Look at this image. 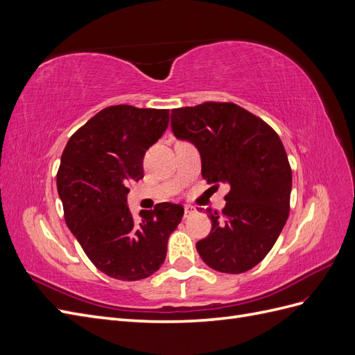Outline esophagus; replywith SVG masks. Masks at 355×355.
Returning a JSON list of instances; mask_svg holds the SVG:
<instances>
[{
	"instance_id": "1",
	"label": "esophagus",
	"mask_w": 355,
	"mask_h": 355,
	"mask_svg": "<svg viewBox=\"0 0 355 355\" xmlns=\"http://www.w3.org/2000/svg\"><path fill=\"white\" fill-rule=\"evenodd\" d=\"M196 213V209L192 207V206H185V211H184V218L187 219V218H189V216H192V214Z\"/></svg>"
}]
</instances>
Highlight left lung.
<instances>
[{
  "label": "left lung",
  "mask_w": 355,
  "mask_h": 355,
  "mask_svg": "<svg viewBox=\"0 0 355 355\" xmlns=\"http://www.w3.org/2000/svg\"><path fill=\"white\" fill-rule=\"evenodd\" d=\"M171 130L194 145L201 175L227 184L222 214L207 209L210 234L197 252L211 270L241 274L270 253L290 210L292 168L280 137L259 116L230 102L171 110Z\"/></svg>",
  "instance_id": "left-lung-1"
}]
</instances>
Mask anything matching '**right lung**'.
Masks as SVG:
<instances>
[{
  "mask_svg": "<svg viewBox=\"0 0 355 355\" xmlns=\"http://www.w3.org/2000/svg\"><path fill=\"white\" fill-rule=\"evenodd\" d=\"M168 110L108 106L68 141L58 171L65 220L103 274L136 282L163 265L167 241L184 216L180 204L159 202L136 220L128 184L144 178V155L163 136Z\"/></svg>",
  "mask_w": 355,
  "mask_h": 355,
  "instance_id": "add662e5",
  "label": "right lung"
}]
</instances>
